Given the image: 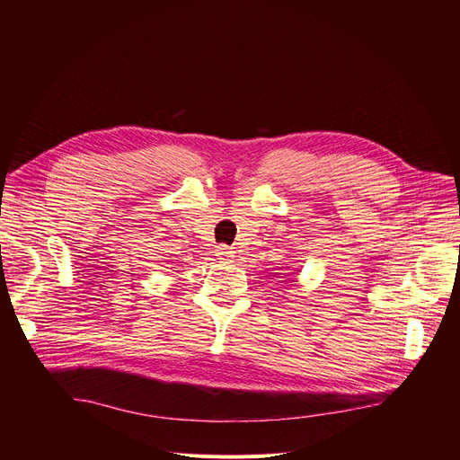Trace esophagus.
<instances>
[{"mask_svg":"<svg viewBox=\"0 0 460 460\" xmlns=\"http://www.w3.org/2000/svg\"><path fill=\"white\" fill-rule=\"evenodd\" d=\"M216 257L220 259V262H231L234 259V252L229 246H217Z\"/></svg>","mask_w":460,"mask_h":460,"instance_id":"esophagus-1","label":"esophagus"}]
</instances>
